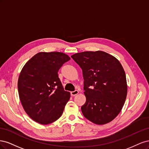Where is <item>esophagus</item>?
<instances>
[{
	"label": "esophagus",
	"instance_id": "obj_1",
	"mask_svg": "<svg viewBox=\"0 0 149 149\" xmlns=\"http://www.w3.org/2000/svg\"><path fill=\"white\" fill-rule=\"evenodd\" d=\"M79 93V91L78 90H75L74 91V92H70V94L72 96H75Z\"/></svg>",
	"mask_w": 149,
	"mask_h": 149
}]
</instances>
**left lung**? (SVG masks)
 <instances>
[{"mask_svg": "<svg viewBox=\"0 0 149 149\" xmlns=\"http://www.w3.org/2000/svg\"><path fill=\"white\" fill-rule=\"evenodd\" d=\"M71 57L82 70L84 116L98 125L111 122L121 111L127 93L122 65L116 57L101 51L81 52Z\"/></svg>", "mask_w": 149, "mask_h": 149, "instance_id": "8db88e82", "label": "left lung"}]
</instances>
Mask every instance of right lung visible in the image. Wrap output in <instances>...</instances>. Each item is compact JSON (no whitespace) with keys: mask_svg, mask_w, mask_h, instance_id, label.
<instances>
[{"mask_svg":"<svg viewBox=\"0 0 149 149\" xmlns=\"http://www.w3.org/2000/svg\"><path fill=\"white\" fill-rule=\"evenodd\" d=\"M70 59L62 52H41L23 66L18 80V95L33 121L45 125L61 116L70 93L64 90L57 72Z\"/></svg>","mask_w":149,"mask_h":149,"instance_id":"1","label":"right lung"}]
</instances>
